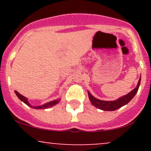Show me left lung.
I'll list each match as a JSON object with an SVG mask.
<instances>
[{"label": "left lung", "mask_w": 151, "mask_h": 151, "mask_svg": "<svg viewBox=\"0 0 151 151\" xmlns=\"http://www.w3.org/2000/svg\"><path fill=\"white\" fill-rule=\"evenodd\" d=\"M140 84H141V77H140L139 81H138V84H137L136 87L134 89H133L132 91H131V92H129L128 94L119 98V99L116 100V101H101V100L97 99L93 97L89 91H88V94H89L90 101L91 102V104H92L94 106L97 107V108L104 111H115L116 110V109L122 107L123 106L127 104L134 97V96L136 95L137 91H138V88H139Z\"/></svg>", "instance_id": "obj_1"}]
</instances>
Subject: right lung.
Listing matches in <instances>:
<instances>
[{
  "instance_id": "add662e5",
  "label": "right lung",
  "mask_w": 151,
  "mask_h": 151,
  "mask_svg": "<svg viewBox=\"0 0 151 151\" xmlns=\"http://www.w3.org/2000/svg\"><path fill=\"white\" fill-rule=\"evenodd\" d=\"M15 94L17 95V96L20 99V100H21L22 101H23L24 103L25 104H27V106H29L30 107H32V108L33 109H47V108H50V107L51 106H53L54 105L57 104L58 103L59 101H60V99L59 100H54V101H52L50 102H48V103L45 104H43L42 106H31L30 104V103H29L28 101H27V99L25 98V96H23L22 95L20 94V93H19L18 91H15Z\"/></svg>"
}]
</instances>
